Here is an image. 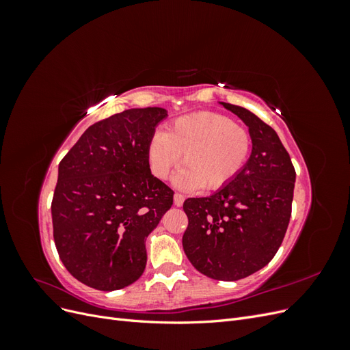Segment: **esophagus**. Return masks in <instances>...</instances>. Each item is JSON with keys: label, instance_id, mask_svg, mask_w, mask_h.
Instances as JSON below:
<instances>
[{"label": "esophagus", "instance_id": "34e87169", "mask_svg": "<svg viewBox=\"0 0 350 350\" xmlns=\"http://www.w3.org/2000/svg\"><path fill=\"white\" fill-rule=\"evenodd\" d=\"M184 200H185V197H184L183 194L175 193V196H174V204H175L176 207H181V206L184 204Z\"/></svg>", "mask_w": 350, "mask_h": 350}]
</instances>
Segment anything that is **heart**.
<instances>
[{
  "label": "heart",
  "instance_id": "obj_1",
  "mask_svg": "<svg viewBox=\"0 0 350 350\" xmlns=\"http://www.w3.org/2000/svg\"><path fill=\"white\" fill-rule=\"evenodd\" d=\"M251 149L252 137L245 126L226 115L196 112L179 116L166 133L156 131L147 144V161L156 178L166 179L183 154L176 185L216 191L239 175Z\"/></svg>",
  "mask_w": 350,
  "mask_h": 350
}]
</instances>
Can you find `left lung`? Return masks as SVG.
Instances as JSON below:
<instances>
[{"mask_svg":"<svg viewBox=\"0 0 350 350\" xmlns=\"http://www.w3.org/2000/svg\"><path fill=\"white\" fill-rule=\"evenodd\" d=\"M245 122L252 150L239 175L210 197L187 198L188 260L215 280H239L276 256L288 229L296 172L270 125L245 108L220 102Z\"/></svg>","mask_w":350,"mask_h":350,"instance_id":"1","label":"left lung"}]
</instances>
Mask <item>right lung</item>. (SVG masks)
<instances>
[{
    "instance_id": "1",
    "label": "right lung",
    "mask_w": 350,
    "mask_h": 350,
    "mask_svg": "<svg viewBox=\"0 0 350 350\" xmlns=\"http://www.w3.org/2000/svg\"><path fill=\"white\" fill-rule=\"evenodd\" d=\"M166 116L163 108L115 113L90 125L59 162L51 204L55 247L71 276L93 289H122L142 276L146 238L174 203L147 161Z\"/></svg>"
}]
</instances>
